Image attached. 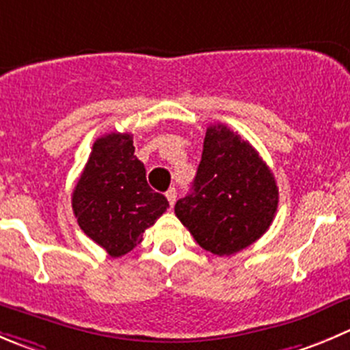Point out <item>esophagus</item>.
<instances>
[{
  "label": "esophagus",
  "mask_w": 350,
  "mask_h": 350,
  "mask_svg": "<svg viewBox=\"0 0 350 350\" xmlns=\"http://www.w3.org/2000/svg\"><path fill=\"white\" fill-rule=\"evenodd\" d=\"M176 195H178V193H176V189L174 188H171V189H167V193H165V196H167V202H169V205H174V202H176Z\"/></svg>",
  "instance_id": "34e87169"
}]
</instances>
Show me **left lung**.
<instances>
[{
  "instance_id": "obj_1",
  "label": "left lung",
  "mask_w": 350,
  "mask_h": 350,
  "mask_svg": "<svg viewBox=\"0 0 350 350\" xmlns=\"http://www.w3.org/2000/svg\"><path fill=\"white\" fill-rule=\"evenodd\" d=\"M279 188L250 142L226 124H210L191 193L174 212L203 250L229 256L269 230Z\"/></svg>"
}]
</instances>
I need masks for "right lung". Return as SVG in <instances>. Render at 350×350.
<instances>
[{
	"label": "right lung",
	"mask_w": 350,
	"mask_h": 350,
	"mask_svg": "<svg viewBox=\"0 0 350 350\" xmlns=\"http://www.w3.org/2000/svg\"><path fill=\"white\" fill-rule=\"evenodd\" d=\"M71 206L80 229L118 258L140 243L169 202L148 186L144 164L135 155L133 137L107 133L94 142Z\"/></svg>",
	"instance_id": "1"
}]
</instances>
